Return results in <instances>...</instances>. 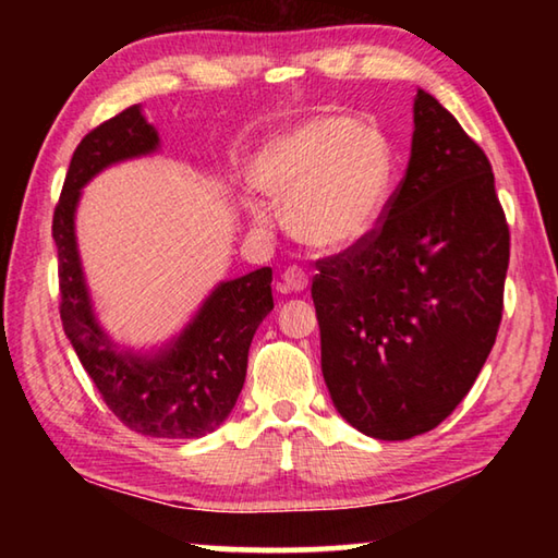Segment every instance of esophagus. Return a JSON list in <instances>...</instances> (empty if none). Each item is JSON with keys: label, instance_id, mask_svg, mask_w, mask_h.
I'll return each instance as SVG.
<instances>
[{"label": "esophagus", "instance_id": "1", "mask_svg": "<svg viewBox=\"0 0 558 558\" xmlns=\"http://www.w3.org/2000/svg\"><path fill=\"white\" fill-rule=\"evenodd\" d=\"M307 282H310V278H307L305 270L298 268V266H290V268L282 270L278 290L280 292H302L307 288Z\"/></svg>", "mask_w": 558, "mask_h": 558}]
</instances>
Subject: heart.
Here are the masks:
<instances>
[{
    "label": "heart",
    "instance_id": "1",
    "mask_svg": "<svg viewBox=\"0 0 558 558\" xmlns=\"http://www.w3.org/2000/svg\"><path fill=\"white\" fill-rule=\"evenodd\" d=\"M396 179L391 140L379 125L344 112H319L276 132L251 159L253 186L286 199L288 231L323 253L354 248L379 229ZM241 206L256 226L272 211L256 192Z\"/></svg>",
    "mask_w": 558,
    "mask_h": 558
}]
</instances>
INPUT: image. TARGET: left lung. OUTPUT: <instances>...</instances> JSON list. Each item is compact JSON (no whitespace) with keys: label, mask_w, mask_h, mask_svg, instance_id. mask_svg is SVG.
Returning <instances> with one entry per match:
<instances>
[{"label":"left lung","mask_w":558,"mask_h":558,"mask_svg":"<svg viewBox=\"0 0 558 558\" xmlns=\"http://www.w3.org/2000/svg\"><path fill=\"white\" fill-rule=\"evenodd\" d=\"M507 266L489 159L418 88L409 169L381 226L317 260L313 280L323 376L349 426L409 440L456 411L495 344Z\"/></svg>","instance_id":"obj_1"}]
</instances>
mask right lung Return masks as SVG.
Here are the masks:
<instances>
[{
    "label": "right lung",
    "instance_id": "right-lung-1",
    "mask_svg": "<svg viewBox=\"0 0 558 558\" xmlns=\"http://www.w3.org/2000/svg\"><path fill=\"white\" fill-rule=\"evenodd\" d=\"M157 149L159 135L143 106L90 130L71 157L51 231L59 248L63 332L102 401L135 433L184 440L219 428L239 401L253 335L272 310V270L219 282L182 332L149 352L118 344L100 327L75 241L81 189L102 169Z\"/></svg>",
    "mask_w": 558,
    "mask_h": 558
}]
</instances>
